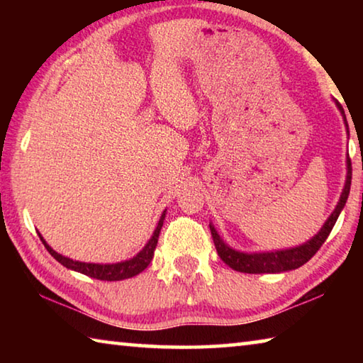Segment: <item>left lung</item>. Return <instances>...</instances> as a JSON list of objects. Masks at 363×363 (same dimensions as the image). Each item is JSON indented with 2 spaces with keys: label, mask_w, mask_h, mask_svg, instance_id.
<instances>
[{
  "label": "left lung",
  "mask_w": 363,
  "mask_h": 363,
  "mask_svg": "<svg viewBox=\"0 0 363 363\" xmlns=\"http://www.w3.org/2000/svg\"><path fill=\"white\" fill-rule=\"evenodd\" d=\"M337 107H340L341 113H344L341 104H337ZM351 179H352V167H351V160L347 158L346 186H344V190L341 194L340 203H337V206L335 208V211L331 213V216L328 218L327 223H325L320 232H318L317 235L312 238V240H309L304 245H301V247L291 248V250L272 251V253L247 255V253H240V251H235L230 247H227V245L220 240V237L218 235L216 229H214L213 225H210L214 247H216L219 257L227 264V266L232 267L233 270H237V272H243V274H279V272H285V270L301 267L303 264L309 261L318 250H320L325 240L328 238L337 216H340L341 210L344 208V205H346L349 190H351Z\"/></svg>",
  "instance_id": "left-lung-1"
}]
</instances>
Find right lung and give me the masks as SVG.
I'll list each match as a JSON object with an SVG mask.
<instances>
[{"label": "right lung", "instance_id": "obj_1", "mask_svg": "<svg viewBox=\"0 0 363 363\" xmlns=\"http://www.w3.org/2000/svg\"><path fill=\"white\" fill-rule=\"evenodd\" d=\"M163 219H164V213L162 214V218H160L157 229H155V232H153V235L149 240V243L145 245L144 250L140 251L139 255L134 256L133 259H130V261L116 262V264H88V262L73 261V259H70V257H65L62 255L56 253V251H54L45 240H43V237L40 235V233H38V235L41 238V242L45 243V247L49 251V255H51L54 259L59 261L67 269L77 270V272H79V274H84V275H88V277H93V279H97V280L116 281V280L131 279V277H134V275L143 272V270L147 266H149L152 257H153V251H155V247H157L160 230H162Z\"/></svg>", "mask_w": 363, "mask_h": 363}]
</instances>
